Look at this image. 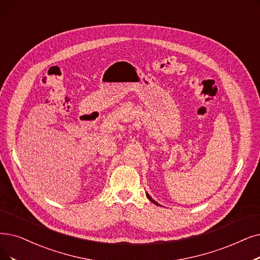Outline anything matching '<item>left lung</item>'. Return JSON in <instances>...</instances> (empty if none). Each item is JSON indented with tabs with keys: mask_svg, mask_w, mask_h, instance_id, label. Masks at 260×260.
Instances as JSON below:
<instances>
[{
	"mask_svg": "<svg viewBox=\"0 0 260 260\" xmlns=\"http://www.w3.org/2000/svg\"><path fill=\"white\" fill-rule=\"evenodd\" d=\"M146 195H147V199H148V200H149V201H150V202H152V203H153V204H154V205H157V206H161V205H159V204H158V203H157V202H155V201H153V200H152V199H151V197H150V196H149V194H146Z\"/></svg>",
	"mask_w": 260,
	"mask_h": 260,
	"instance_id": "1",
	"label": "left lung"
}]
</instances>
